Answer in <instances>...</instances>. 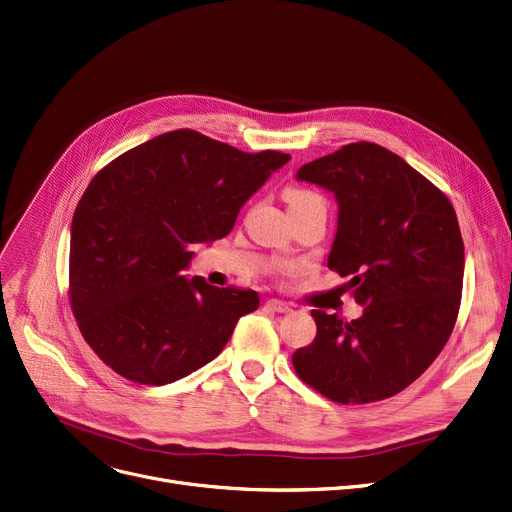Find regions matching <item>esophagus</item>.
<instances>
[{
    "label": "esophagus",
    "mask_w": 512,
    "mask_h": 512,
    "mask_svg": "<svg viewBox=\"0 0 512 512\" xmlns=\"http://www.w3.org/2000/svg\"><path fill=\"white\" fill-rule=\"evenodd\" d=\"M265 309L276 311V314H286V311H291V305L280 301V299H268L265 301Z\"/></svg>",
    "instance_id": "esophagus-1"
}]
</instances>
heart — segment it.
I'll use <instances>...</instances> for the list:
<instances>
[{
    "instance_id": "heart-1",
    "label": "heart",
    "mask_w": 512,
    "mask_h": 512,
    "mask_svg": "<svg viewBox=\"0 0 512 512\" xmlns=\"http://www.w3.org/2000/svg\"><path fill=\"white\" fill-rule=\"evenodd\" d=\"M284 201L288 205V211H299V209H305L311 205H326V201L320 194L311 192L307 188H299V186H288L284 190ZM278 270L288 272L291 268H288V265H280Z\"/></svg>"
}]
</instances>
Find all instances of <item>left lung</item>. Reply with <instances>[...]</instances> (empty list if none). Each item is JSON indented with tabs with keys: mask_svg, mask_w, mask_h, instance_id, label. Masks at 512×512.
<instances>
[{
	"mask_svg": "<svg viewBox=\"0 0 512 512\" xmlns=\"http://www.w3.org/2000/svg\"><path fill=\"white\" fill-rule=\"evenodd\" d=\"M339 201L328 268L349 276L358 320L314 309L318 332L293 353L299 379L337 404L393 397L448 343L460 309L464 244L450 198L395 152L353 142L297 171Z\"/></svg>",
	"mask_w": 512,
	"mask_h": 512,
	"instance_id": "left-lung-1",
	"label": "left lung"
}]
</instances>
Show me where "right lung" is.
Instances as JSON below:
<instances>
[{
  "mask_svg": "<svg viewBox=\"0 0 512 512\" xmlns=\"http://www.w3.org/2000/svg\"><path fill=\"white\" fill-rule=\"evenodd\" d=\"M288 159L175 129L94 175L73 215L69 301L108 368L167 385L217 358L259 295L182 276L190 247L228 236L240 207Z\"/></svg>",
  "mask_w": 512,
  "mask_h": 512,
  "instance_id": "right-lung-1",
  "label": "right lung"
}]
</instances>
